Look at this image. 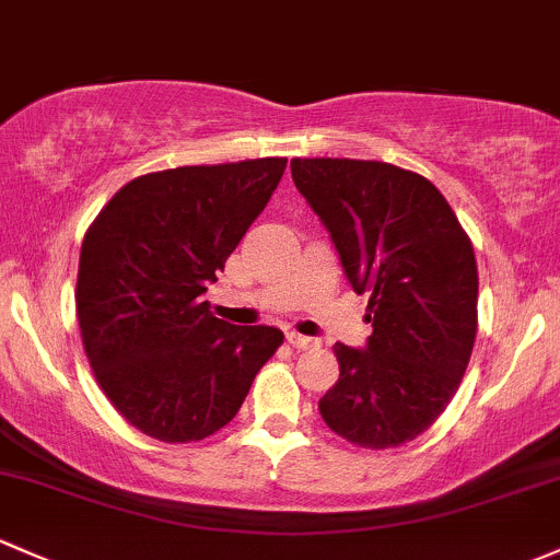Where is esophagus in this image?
Listing matches in <instances>:
<instances>
[{
	"label": "esophagus",
	"mask_w": 560,
	"mask_h": 560,
	"mask_svg": "<svg viewBox=\"0 0 560 560\" xmlns=\"http://www.w3.org/2000/svg\"><path fill=\"white\" fill-rule=\"evenodd\" d=\"M287 340H290V346H295V349H314V346H319V340L308 338V335H300L295 329L287 332Z\"/></svg>",
	"instance_id": "esophagus-1"
}]
</instances>
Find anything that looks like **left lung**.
I'll return each instance as SVG.
<instances>
[{
  "mask_svg": "<svg viewBox=\"0 0 560 560\" xmlns=\"http://www.w3.org/2000/svg\"><path fill=\"white\" fill-rule=\"evenodd\" d=\"M290 168L373 322L364 349L335 343L340 378L319 413L359 448H397L440 419L472 357V241L416 172L351 158H292Z\"/></svg>",
  "mask_w": 560,
  "mask_h": 560,
  "instance_id": "left-lung-1",
  "label": "left lung"
}]
</instances>
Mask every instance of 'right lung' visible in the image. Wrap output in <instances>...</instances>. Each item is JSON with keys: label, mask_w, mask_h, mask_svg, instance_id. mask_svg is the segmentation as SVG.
<instances>
[{"label": "right lung", "mask_w": 560, "mask_h": 560, "mask_svg": "<svg viewBox=\"0 0 560 560\" xmlns=\"http://www.w3.org/2000/svg\"><path fill=\"white\" fill-rule=\"evenodd\" d=\"M284 168L287 158H257L137 176L88 228L74 292L82 346L139 432L163 443L214 434L284 343L276 327L217 319L203 300Z\"/></svg>", "instance_id": "add662e5"}]
</instances>
